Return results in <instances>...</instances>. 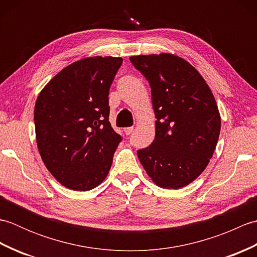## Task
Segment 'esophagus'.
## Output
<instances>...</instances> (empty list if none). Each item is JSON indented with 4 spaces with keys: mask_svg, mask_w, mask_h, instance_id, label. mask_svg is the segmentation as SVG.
I'll list each match as a JSON object with an SVG mask.
<instances>
[{
    "mask_svg": "<svg viewBox=\"0 0 257 257\" xmlns=\"http://www.w3.org/2000/svg\"><path fill=\"white\" fill-rule=\"evenodd\" d=\"M123 132H124V134L125 135H130V134H132L133 132H134V127H128V128H124L123 129Z\"/></svg>",
    "mask_w": 257,
    "mask_h": 257,
    "instance_id": "obj_1",
    "label": "esophagus"
}]
</instances>
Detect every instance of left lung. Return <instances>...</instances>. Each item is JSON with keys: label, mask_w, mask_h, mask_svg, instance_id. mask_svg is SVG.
I'll list each match as a JSON object with an SVG mask.
<instances>
[{"label": "left lung", "mask_w": 257, "mask_h": 257, "mask_svg": "<svg viewBox=\"0 0 257 257\" xmlns=\"http://www.w3.org/2000/svg\"><path fill=\"white\" fill-rule=\"evenodd\" d=\"M130 62L149 81L157 118L156 138L137 151L139 160L158 187L181 189L204 171L215 150L221 130L215 98L198 70L177 55Z\"/></svg>", "instance_id": "1"}]
</instances>
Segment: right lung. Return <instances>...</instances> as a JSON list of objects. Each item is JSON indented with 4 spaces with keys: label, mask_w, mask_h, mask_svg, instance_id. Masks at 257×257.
Returning <instances> with one entry per match:
<instances>
[{
    "label": "right lung",
    "mask_w": 257,
    "mask_h": 257,
    "mask_svg": "<svg viewBox=\"0 0 257 257\" xmlns=\"http://www.w3.org/2000/svg\"><path fill=\"white\" fill-rule=\"evenodd\" d=\"M122 58L87 57L68 65L38 95L37 148L47 170L64 187L88 191L110 170L121 137L109 122L108 95Z\"/></svg>",
    "instance_id": "add662e5"
}]
</instances>
